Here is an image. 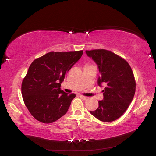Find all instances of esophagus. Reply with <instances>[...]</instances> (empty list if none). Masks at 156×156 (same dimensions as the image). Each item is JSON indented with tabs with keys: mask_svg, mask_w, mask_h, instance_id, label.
Instances as JSON below:
<instances>
[{
	"mask_svg": "<svg viewBox=\"0 0 156 156\" xmlns=\"http://www.w3.org/2000/svg\"><path fill=\"white\" fill-rule=\"evenodd\" d=\"M79 97L81 98V99H83V100H87V98H88V97H87V96H82V95H80L79 96Z\"/></svg>",
	"mask_w": 156,
	"mask_h": 156,
	"instance_id": "obj_1",
	"label": "esophagus"
}]
</instances>
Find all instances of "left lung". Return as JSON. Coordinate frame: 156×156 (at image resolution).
Instances as JSON below:
<instances>
[{
    "instance_id": "left-lung-1",
    "label": "left lung",
    "mask_w": 156,
    "mask_h": 156,
    "mask_svg": "<svg viewBox=\"0 0 156 156\" xmlns=\"http://www.w3.org/2000/svg\"><path fill=\"white\" fill-rule=\"evenodd\" d=\"M97 64L100 76L98 84L105 86L103 100L96 111H90L102 122H112L120 118L133 100L136 84L129 64L120 56L105 49L86 51Z\"/></svg>"
}]
</instances>
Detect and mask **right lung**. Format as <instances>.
<instances>
[{
    "instance_id": "right-lung-1",
    "label": "right lung",
    "mask_w": 156,
    "mask_h": 156,
    "mask_svg": "<svg viewBox=\"0 0 156 156\" xmlns=\"http://www.w3.org/2000/svg\"><path fill=\"white\" fill-rule=\"evenodd\" d=\"M83 51L50 52L34 60L23 79V101L32 116L53 123L67 112L75 94L60 88L66 73L81 58Z\"/></svg>"
}]
</instances>
